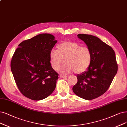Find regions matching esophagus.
I'll return each mask as SVG.
<instances>
[{"label": "esophagus", "instance_id": "esophagus-1", "mask_svg": "<svg viewBox=\"0 0 127 127\" xmlns=\"http://www.w3.org/2000/svg\"><path fill=\"white\" fill-rule=\"evenodd\" d=\"M67 76L66 75H60V77L62 78H66Z\"/></svg>", "mask_w": 127, "mask_h": 127}]
</instances>
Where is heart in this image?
<instances>
[{"label": "heart", "instance_id": "b5f03b06", "mask_svg": "<svg viewBox=\"0 0 127 127\" xmlns=\"http://www.w3.org/2000/svg\"><path fill=\"white\" fill-rule=\"evenodd\" d=\"M64 60L66 64L60 70L61 73L67 74L74 71L81 74L90 67L92 54L87 46L74 42H63L57 46L56 50L51 51L50 63L55 71H58Z\"/></svg>", "mask_w": 127, "mask_h": 127}]
</instances>
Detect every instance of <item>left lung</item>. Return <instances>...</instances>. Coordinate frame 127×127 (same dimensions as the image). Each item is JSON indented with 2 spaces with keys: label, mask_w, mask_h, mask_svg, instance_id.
<instances>
[{
  "label": "left lung",
  "mask_w": 127,
  "mask_h": 127,
  "mask_svg": "<svg viewBox=\"0 0 127 127\" xmlns=\"http://www.w3.org/2000/svg\"><path fill=\"white\" fill-rule=\"evenodd\" d=\"M77 36L90 49L92 60L87 71L77 75V83L72 90L78 96L92 100L109 88L118 71V64L114 50L98 37L85 34Z\"/></svg>",
  "instance_id": "1"
}]
</instances>
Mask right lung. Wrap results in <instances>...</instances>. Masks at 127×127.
I'll use <instances>...</instances> for the list:
<instances>
[{
    "label": "right lung",
    "mask_w": 127,
    "mask_h": 127,
    "mask_svg": "<svg viewBox=\"0 0 127 127\" xmlns=\"http://www.w3.org/2000/svg\"><path fill=\"white\" fill-rule=\"evenodd\" d=\"M43 33L22 41L11 61V69L19 90L33 100L43 99L54 91L59 74L51 66L50 53L57 41Z\"/></svg>",
    "instance_id": "obj_1"
}]
</instances>
